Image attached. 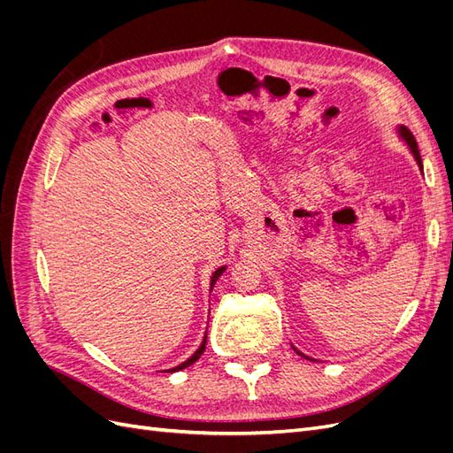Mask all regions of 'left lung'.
Returning a JSON list of instances; mask_svg holds the SVG:
<instances>
[{
    "instance_id": "obj_1",
    "label": "left lung",
    "mask_w": 453,
    "mask_h": 453,
    "mask_svg": "<svg viewBox=\"0 0 453 453\" xmlns=\"http://www.w3.org/2000/svg\"><path fill=\"white\" fill-rule=\"evenodd\" d=\"M396 134H399V138L408 145V149H410V153L414 155V158H416V162H418V166H419V170L423 172V162H421V157H419V149H418V143H416V138L412 135V132H410L406 127H399L396 128ZM295 351L298 353V355H303V357H306V359H310V361H315V359H311V357H308V355H304V353H300L296 348H295Z\"/></svg>"
}]
</instances>
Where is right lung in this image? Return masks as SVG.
Wrapping results in <instances>:
<instances>
[{"label": "right lung", "instance_id": "right-lung-1", "mask_svg": "<svg viewBox=\"0 0 453 453\" xmlns=\"http://www.w3.org/2000/svg\"><path fill=\"white\" fill-rule=\"evenodd\" d=\"M226 270V266H221V268H217L215 272H213V276H211V289H213V285H215V281L219 280V276H221V273ZM205 338L208 336H203V340H202V344H200V348L190 355V357L185 361V363H181V365H177V366H173V368H170V370H166V372H177V370H183V368H187V366H190L193 363H196L198 359H200V355L203 353V349H205Z\"/></svg>", "mask_w": 453, "mask_h": 453}]
</instances>
